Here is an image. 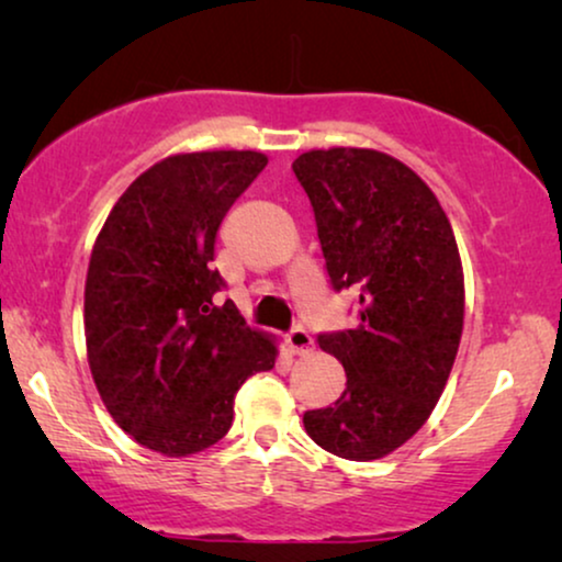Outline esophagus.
Returning <instances> with one entry per match:
<instances>
[{"label":"esophagus","instance_id":"esophagus-1","mask_svg":"<svg viewBox=\"0 0 562 562\" xmlns=\"http://www.w3.org/2000/svg\"><path fill=\"white\" fill-rule=\"evenodd\" d=\"M286 342H289V350L294 352V356H306V352H310V350L314 348L312 335L306 333L304 327H294V329H291L289 337H286Z\"/></svg>","mask_w":562,"mask_h":562}]
</instances>
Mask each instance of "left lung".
<instances>
[{"instance_id": "1", "label": "left lung", "mask_w": 562, "mask_h": 562, "mask_svg": "<svg viewBox=\"0 0 562 562\" xmlns=\"http://www.w3.org/2000/svg\"><path fill=\"white\" fill-rule=\"evenodd\" d=\"M294 173L333 286L360 289L358 325L319 335L348 386L306 412L304 429L337 458H386L429 419L456 363L465 314L456 235L435 191L381 150H306Z\"/></svg>"}]
</instances>
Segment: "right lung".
<instances>
[{"mask_svg":"<svg viewBox=\"0 0 562 562\" xmlns=\"http://www.w3.org/2000/svg\"><path fill=\"white\" fill-rule=\"evenodd\" d=\"M258 150H196L158 160L125 189L99 229L83 289L91 379L112 419L166 458L212 448L235 394L271 371L273 335L214 294V237L263 171Z\"/></svg>","mask_w":562,"mask_h":562,"instance_id":"1","label":"right lung"}]
</instances>
